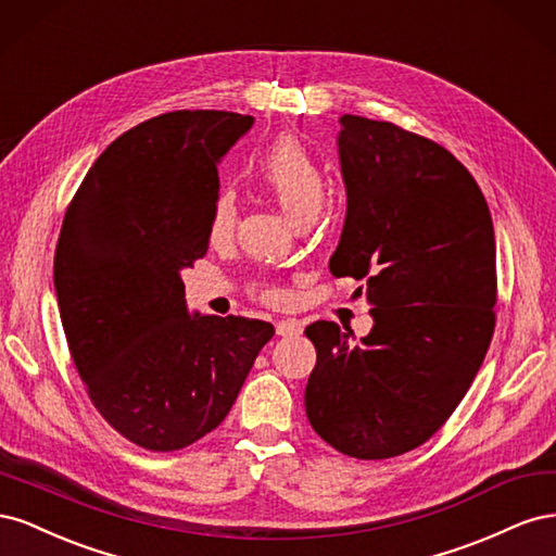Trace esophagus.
<instances>
[{
	"instance_id": "obj_1",
	"label": "esophagus",
	"mask_w": 556,
	"mask_h": 556,
	"mask_svg": "<svg viewBox=\"0 0 556 556\" xmlns=\"http://www.w3.org/2000/svg\"><path fill=\"white\" fill-rule=\"evenodd\" d=\"M301 331H304V327H301V323H296V319H280V323H276L278 336H296Z\"/></svg>"
}]
</instances>
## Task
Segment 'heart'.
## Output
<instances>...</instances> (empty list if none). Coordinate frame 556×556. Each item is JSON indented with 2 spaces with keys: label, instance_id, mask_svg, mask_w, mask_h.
I'll list each match as a JSON object with an SVG mask.
<instances>
[{
  "label": "heart",
  "instance_id": "1",
  "mask_svg": "<svg viewBox=\"0 0 556 556\" xmlns=\"http://www.w3.org/2000/svg\"><path fill=\"white\" fill-rule=\"evenodd\" d=\"M257 174L264 188L276 197L282 211L290 215V220L296 227L311 225L317 213L323 211L327 197V178L315 157L299 139L280 137L268 146L257 162ZM233 223H237V204H233L229 190H220L213 199L208 215L211 241L220 243L229 239ZM264 299L278 301L280 294L276 290H266Z\"/></svg>",
  "mask_w": 556,
  "mask_h": 556
}]
</instances>
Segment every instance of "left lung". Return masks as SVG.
<instances>
[{"label":"left lung","mask_w":556,"mask_h":556,"mask_svg":"<svg viewBox=\"0 0 556 556\" xmlns=\"http://www.w3.org/2000/svg\"><path fill=\"white\" fill-rule=\"evenodd\" d=\"M339 123L348 211L329 268L366 282L374 327L357 343L336 323L306 327L317 352L306 415L348 457L390 459L445 425L486 355L494 225L443 146L359 115Z\"/></svg>","instance_id":"obj_1"}]
</instances>
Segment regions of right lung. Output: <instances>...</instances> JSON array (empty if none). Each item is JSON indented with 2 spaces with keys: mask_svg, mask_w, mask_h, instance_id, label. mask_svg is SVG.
<instances>
[{
  "mask_svg": "<svg viewBox=\"0 0 556 556\" xmlns=\"http://www.w3.org/2000/svg\"><path fill=\"white\" fill-rule=\"evenodd\" d=\"M255 123L174 111L117 137L83 178L55 250L66 343L94 408L172 452L223 422L274 325L190 313L180 274L208 250L217 164Z\"/></svg>",
  "mask_w": 556,
  "mask_h": 556,
  "instance_id": "add662e5",
  "label": "right lung"
}]
</instances>
